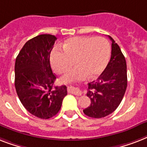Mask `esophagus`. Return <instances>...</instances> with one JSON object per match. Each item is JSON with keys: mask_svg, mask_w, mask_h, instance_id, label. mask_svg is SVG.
<instances>
[{"mask_svg": "<svg viewBox=\"0 0 147 147\" xmlns=\"http://www.w3.org/2000/svg\"><path fill=\"white\" fill-rule=\"evenodd\" d=\"M67 90H68V92L74 94V95H76V96H81V95H82V91H81L80 89H78V88L70 86V87H68Z\"/></svg>", "mask_w": 147, "mask_h": 147, "instance_id": "34e87169", "label": "esophagus"}]
</instances>
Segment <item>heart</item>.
Instances as JSON below:
<instances>
[{
  "mask_svg": "<svg viewBox=\"0 0 147 147\" xmlns=\"http://www.w3.org/2000/svg\"><path fill=\"white\" fill-rule=\"evenodd\" d=\"M63 52L55 49L50 55V64L57 74L66 73L75 59L76 67L62 77L65 83L87 77L95 79L106 67L110 57V45L103 37L77 36L68 38L62 45Z\"/></svg>",
  "mask_w": 147,
  "mask_h": 147,
  "instance_id": "obj_1",
  "label": "heart"
}]
</instances>
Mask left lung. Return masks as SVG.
Segmentation results:
<instances>
[{
  "mask_svg": "<svg viewBox=\"0 0 147 147\" xmlns=\"http://www.w3.org/2000/svg\"><path fill=\"white\" fill-rule=\"evenodd\" d=\"M111 59L96 80L88 83L87 96L91 103L83 110L86 115L104 118L120 105L127 85V64L120 47L111 36Z\"/></svg>",
  "mask_w": 147,
  "mask_h": 147,
  "instance_id": "obj_1",
  "label": "left lung"
}]
</instances>
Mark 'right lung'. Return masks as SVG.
<instances>
[{
    "instance_id": "obj_1",
    "label": "right lung",
    "mask_w": 147,
    "mask_h": 147,
    "mask_svg": "<svg viewBox=\"0 0 147 147\" xmlns=\"http://www.w3.org/2000/svg\"><path fill=\"white\" fill-rule=\"evenodd\" d=\"M57 38L39 35L26 42L15 62V88L27 111L37 118L49 119L59 111L67 96L66 86H55L50 54Z\"/></svg>"
}]
</instances>
